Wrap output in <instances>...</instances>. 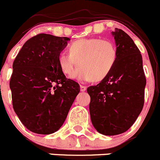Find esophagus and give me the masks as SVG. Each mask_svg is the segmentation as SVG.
Returning <instances> with one entry per match:
<instances>
[{"label": "esophagus", "instance_id": "obj_1", "mask_svg": "<svg viewBox=\"0 0 160 160\" xmlns=\"http://www.w3.org/2000/svg\"><path fill=\"white\" fill-rule=\"evenodd\" d=\"M87 87L85 86V85H80V90L82 92H85L86 90Z\"/></svg>", "mask_w": 160, "mask_h": 160}]
</instances>
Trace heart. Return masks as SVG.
<instances>
[{"instance_id":"heart-1","label":"heart","mask_w":160,"mask_h":160,"mask_svg":"<svg viewBox=\"0 0 160 160\" xmlns=\"http://www.w3.org/2000/svg\"><path fill=\"white\" fill-rule=\"evenodd\" d=\"M69 54L61 53L58 63L61 72L78 81L99 82L104 80L114 68L118 58L113 42L100 38L80 39L68 46Z\"/></svg>"}]
</instances>
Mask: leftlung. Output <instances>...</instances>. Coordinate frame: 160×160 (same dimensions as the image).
<instances>
[{
    "instance_id": "1",
    "label": "left lung",
    "mask_w": 160,
    "mask_h": 160,
    "mask_svg": "<svg viewBox=\"0 0 160 160\" xmlns=\"http://www.w3.org/2000/svg\"><path fill=\"white\" fill-rule=\"evenodd\" d=\"M118 58L110 75L87 88L90 118L96 130L116 135L128 130L142 112L146 85L140 50L123 30L112 32Z\"/></svg>"
}]
</instances>
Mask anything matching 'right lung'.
I'll return each mask as SVG.
<instances>
[{
	"mask_svg": "<svg viewBox=\"0 0 160 160\" xmlns=\"http://www.w3.org/2000/svg\"><path fill=\"white\" fill-rule=\"evenodd\" d=\"M68 37L36 35L27 40L13 63L10 80L14 110L25 127L36 134L54 133L62 126L80 92L58 63Z\"/></svg>",
	"mask_w": 160,
	"mask_h": 160,
	"instance_id": "1",
	"label": "right lung"
}]
</instances>
